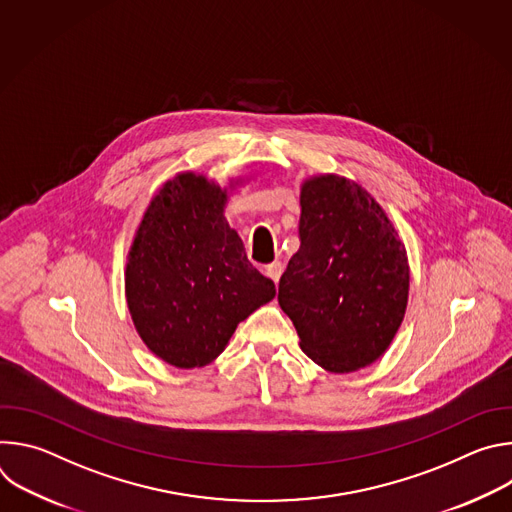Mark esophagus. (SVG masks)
I'll return each mask as SVG.
<instances>
[{"instance_id": "obj_1", "label": "esophagus", "mask_w": 512, "mask_h": 512, "mask_svg": "<svg viewBox=\"0 0 512 512\" xmlns=\"http://www.w3.org/2000/svg\"><path fill=\"white\" fill-rule=\"evenodd\" d=\"M281 271H283V265H281V261H273V263H269V265L265 267V275H267L269 279H273L275 283L279 281V277H281Z\"/></svg>"}]
</instances>
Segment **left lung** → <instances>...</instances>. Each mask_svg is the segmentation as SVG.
<instances>
[{"mask_svg":"<svg viewBox=\"0 0 512 512\" xmlns=\"http://www.w3.org/2000/svg\"><path fill=\"white\" fill-rule=\"evenodd\" d=\"M298 253L279 279V306L300 348L328 373H354L391 346L407 310V249L383 206L358 182H302Z\"/></svg>","mask_w":512,"mask_h":512,"instance_id":"8db88e82","label":"left lung"}]
</instances>
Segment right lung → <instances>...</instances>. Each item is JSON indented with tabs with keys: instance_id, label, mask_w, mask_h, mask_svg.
Returning <instances> with one entry per match:
<instances>
[{
	"instance_id": "obj_1",
	"label": "right lung",
	"mask_w": 512,
	"mask_h": 512,
	"mask_svg": "<svg viewBox=\"0 0 512 512\" xmlns=\"http://www.w3.org/2000/svg\"><path fill=\"white\" fill-rule=\"evenodd\" d=\"M243 178L216 184L180 172L145 208L125 263L133 326L158 358L178 369L206 367L239 322L275 298V283L247 259L229 227V194Z\"/></svg>"
}]
</instances>
